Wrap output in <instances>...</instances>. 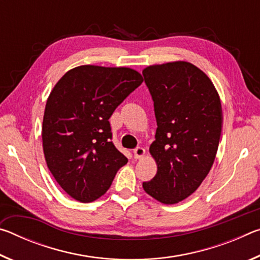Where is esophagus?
I'll list each match as a JSON object with an SVG mask.
<instances>
[{"instance_id": "1", "label": "esophagus", "mask_w": 260, "mask_h": 260, "mask_svg": "<svg viewBox=\"0 0 260 260\" xmlns=\"http://www.w3.org/2000/svg\"><path fill=\"white\" fill-rule=\"evenodd\" d=\"M133 153H134L135 159H140V158H142L144 156V153H146V150H144L142 147H136L134 149Z\"/></svg>"}]
</instances>
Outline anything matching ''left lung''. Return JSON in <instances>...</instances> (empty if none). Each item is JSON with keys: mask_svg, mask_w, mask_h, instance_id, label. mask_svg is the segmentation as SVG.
I'll return each mask as SVG.
<instances>
[{"mask_svg": "<svg viewBox=\"0 0 260 260\" xmlns=\"http://www.w3.org/2000/svg\"><path fill=\"white\" fill-rule=\"evenodd\" d=\"M155 108L157 129L150 153L157 173L143 189L175 204L201 186L213 165L222 127L219 95L209 77L188 61L143 70Z\"/></svg>", "mask_w": 260, "mask_h": 260, "instance_id": "obj_1", "label": "left lung"}]
</instances>
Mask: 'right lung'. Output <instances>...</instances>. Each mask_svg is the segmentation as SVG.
<instances>
[{
  "mask_svg": "<svg viewBox=\"0 0 260 260\" xmlns=\"http://www.w3.org/2000/svg\"><path fill=\"white\" fill-rule=\"evenodd\" d=\"M142 82L128 68L82 65L56 83L43 116V152L48 169L72 199L98 200L127 164L111 141L109 119Z\"/></svg>",
  "mask_w": 260,
  "mask_h": 260,
  "instance_id": "1",
  "label": "right lung"
}]
</instances>
